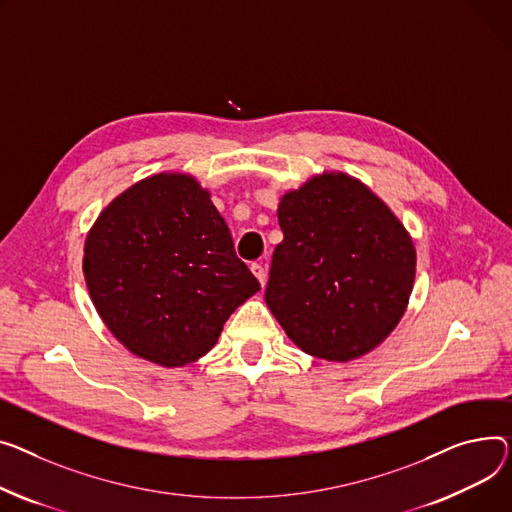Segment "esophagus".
<instances>
[{
    "mask_svg": "<svg viewBox=\"0 0 512 512\" xmlns=\"http://www.w3.org/2000/svg\"><path fill=\"white\" fill-rule=\"evenodd\" d=\"M251 271H253V276L259 280V284L265 286V282H267V271H265V267H263L261 263H251Z\"/></svg>",
    "mask_w": 512,
    "mask_h": 512,
    "instance_id": "1",
    "label": "esophagus"
}]
</instances>
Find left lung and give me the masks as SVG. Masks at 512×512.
<instances>
[{
	"label": "left lung",
	"mask_w": 512,
	"mask_h": 512,
	"mask_svg": "<svg viewBox=\"0 0 512 512\" xmlns=\"http://www.w3.org/2000/svg\"><path fill=\"white\" fill-rule=\"evenodd\" d=\"M284 241L265 302L292 342L329 362L354 360L397 327L416 278L410 234L385 203L344 173L282 197Z\"/></svg>",
	"instance_id": "1"
}]
</instances>
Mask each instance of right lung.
Listing matches in <instances>:
<instances>
[{
  "label": "right lung",
  "mask_w": 512,
  "mask_h": 512,
  "mask_svg": "<svg viewBox=\"0 0 512 512\" xmlns=\"http://www.w3.org/2000/svg\"><path fill=\"white\" fill-rule=\"evenodd\" d=\"M84 276L100 319L144 360L173 368L208 354L259 290L210 193L187 175L135 183L88 232Z\"/></svg>",
  "instance_id": "obj_1"
}]
</instances>
